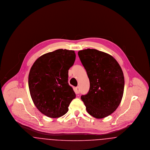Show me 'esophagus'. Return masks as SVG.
Here are the masks:
<instances>
[{"instance_id": "esophagus-1", "label": "esophagus", "mask_w": 150, "mask_h": 150, "mask_svg": "<svg viewBox=\"0 0 150 150\" xmlns=\"http://www.w3.org/2000/svg\"><path fill=\"white\" fill-rule=\"evenodd\" d=\"M75 92L76 94H79L80 93V89H79V86H77L75 88Z\"/></svg>"}]
</instances>
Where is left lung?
I'll return each mask as SVG.
<instances>
[{
  "mask_svg": "<svg viewBox=\"0 0 150 150\" xmlns=\"http://www.w3.org/2000/svg\"><path fill=\"white\" fill-rule=\"evenodd\" d=\"M90 81L88 93L82 95L89 114L102 119L112 114L121 102L124 77L121 67L112 56L94 49L78 52Z\"/></svg>",
  "mask_w": 150,
  "mask_h": 150,
  "instance_id": "8db88e82",
  "label": "left lung"
}]
</instances>
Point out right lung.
<instances>
[{
	"label": "right lung",
	"mask_w": 150,
	"mask_h": 150,
	"mask_svg": "<svg viewBox=\"0 0 150 150\" xmlns=\"http://www.w3.org/2000/svg\"><path fill=\"white\" fill-rule=\"evenodd\" d=\"M74 50L59 49L44 54L33 64L29 91L36 108L52 118L64 115L76 97L68 83V72L75 60Z\"/></svg>",
	"instance_id": "1"
}]
</instances>
